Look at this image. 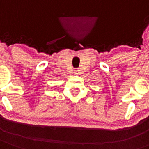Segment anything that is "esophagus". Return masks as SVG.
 <instances>
[{"mask_svg":"<svg viewBox=\"0 0 149 149\" xmlns=\"http://www.w3.org/2000/svg\"><path fill=\"white\" fill-rule=\"evenodd\" d=\"M74 73H75V74H77V75L79 74V70H76L74 71Z\"/></svg>","mask_w":149,"mask_h":149,"instance_id":"1","label":"esophagus"}]
</instances>
